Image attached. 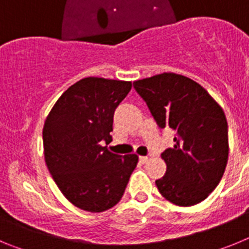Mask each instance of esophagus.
Returning a JSON list of instances; mask_svg holds the SVG:
<instances>
[{"instance_id": "obj_1", "label": "esophagus", "mask_w": 249, "mask_h": 249, "mask_svg": "<svg viewBox=\"0 0 249 249\" xmlns=\"http://www.w3.org/2000/svg\"><path fill=\"white\" fill-rule=\"evenodd\" d=\"M148 160H149V158L147 157V156H141V157H140L141 163H147V162H148Z\"/></svg>"}]
</instances>
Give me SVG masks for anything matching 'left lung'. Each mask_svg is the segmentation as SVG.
Instances as JSON below:
<instances>
[{
	"label": "left lung",
	"instance_id": "obj_1",
	"mask_svg": "<svg viewBox=\"0 0 249 249\" xmlns=\"http://www.w3.org/2000/svg\"><path fill=\"white\" fill-rule=\"evenodd\" d=\"M160 128L176 132L175 146L160 155L166 175L156 181L167 201L190 207L218 186L228 160L226 114L211 94L182 74H156L133 82Z\"/></svg>",
	"mask_w": 249,
	"mask_h": 249
}]
</instances>
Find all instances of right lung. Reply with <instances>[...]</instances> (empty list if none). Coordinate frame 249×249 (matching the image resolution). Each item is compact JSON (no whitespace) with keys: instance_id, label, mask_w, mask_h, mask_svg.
Wrapping results in <instances>:
<instances>
[{"instance_id":"obj_1","label":"right lung","mask_w":249,"mask_h":249,"mask_svg":"<svg viewBox=\"0 0 249 249\" xmlns=\"http://www.w3.org/2000/svg\"><path fill=\"white\" fill-rule=\"evenodd\" d=\"M132 82L86 77L66 89L45 121V160L57 187L73 206L87 212L107 211L120 202L137 155L107 149L113 113Z\"/></svg>"}]
</instances>
